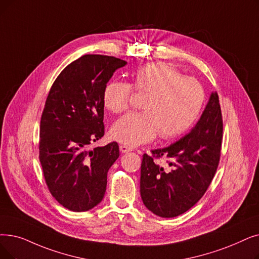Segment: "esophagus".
<instances>
[{"instance_id":"obj_1","label":"esophagus","mask_w":259,"mask_h":259,"mask_svg":"<svg viewBox=\"0 0 259 259\" xmlns=\"http://www.w3.org/2000/svg\"><path fill=\"white\" fill-rule=\"evenodd\" d=\"M119 149H120V151H121L122 153H127V152H129V151H132V150H133V148H132V147H130V146L123 145V144L119 145Z\"/></svg>"}]
</instances>
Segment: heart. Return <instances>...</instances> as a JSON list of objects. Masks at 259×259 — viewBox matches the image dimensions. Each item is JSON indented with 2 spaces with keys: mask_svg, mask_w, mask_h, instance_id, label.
<instances>
[{
  "mask_svg": "<svg viewBox=\"0 0 259 259\" xmlns=\"http://www.w3.org/2000/svg\"><path fill=\"white\" fill-rule=\"evenodd\" d=\"M132 87L139 94H147L142 103L144 111L122 116L111 130L115 140L129 146L148 143L157 134L163 140L181 136L194 125L205 100L204 89L195 78L169 63L152 62L133 72L131 84L109 82L103 93L105 107L116 114L127 111Z\"/></svg>",
  "mask_w": 259,
  "mask_h": 259,
  "instance_id": "heart-1",
  "label": "heart"
}]
</instances>
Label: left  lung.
<instances>
[{"label":"left lung","instance_id":"1","mask_svg":"<svg viewBox=\"0 0 259 259\" xmlns=\"http://www.w3.org/2000/svg\"><path fill=\"white\" fill-rule=\"evenodd\" d=\"M223 121L217 93L196 127L169 147L144 153L141 196L145 206L164 218L177 217L203 197L220 161ZM166 157L167 167L158 161Z\"/></svg>","mask_w":259,"mask_h":259}]
</instances>
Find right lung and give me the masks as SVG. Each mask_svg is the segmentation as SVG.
I'll return each instance as SVG.
<instances>
[{
    "mask_svg": "<svg viewBox=\"0 0 259 259\" xmlns=\"http://www.w3.org/2000/svg\"><path fill=\"white\" fill-rule=\"evenodd\" d=\"M127 62L113 56L84 55L56 78L40 121L39 157L52 196L65 208L85 211L103 200L109 168L119 156L116 142L90 145L105 136L103 93Z\"/></svg>",
    "mask_w": 259,
    "mask_h": 259,
    "instance_id": "add662e5",
    "label": "right lung"
}]
</instances>
